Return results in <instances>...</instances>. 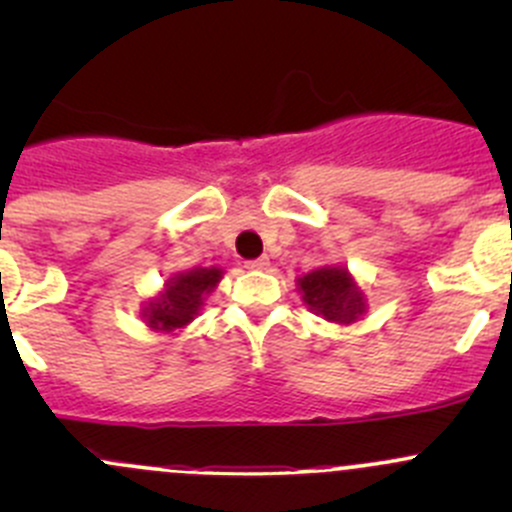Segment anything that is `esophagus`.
Segmentation results:
<instances>
[{
  "label": "esophagus",
  "instance_id": "1",
  "mask_svg": "<svg viewBox=\"0 0 512 512\" xmlns=\"http://www.w3.org/2000/svg\"><path fill=\"white\" fill-rule=\"evenodd\" d=\"M267 265H270V260H267V257H257V260H247L245 262L247 270H265Z\"/></svg>",
  "mask_w": 512,
  "mask_h": 512
}]
</instances>
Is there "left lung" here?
I'll return each mask as SVG.
<instances>
[{"label": "left lung", "instance_id": "left-lung-1", "mask_svg": "<svg viewBox=\"0 0 512 512\" xmlns=\"http://www.w3.org/2000/svg\"><path fill=\"white\" fill-rule=\"evenodd\" d=\"M302 289V299L317 314L327 317L329 322L349 324L364 312V294L342 267H322L297 282Z\"/></svg>", "mask_w": 512, "mask_h": 512}]
</instances>
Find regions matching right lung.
Returning <instances> with one entry per match:
<instances>
[{"instance_id":"right-lung-1","label":"right lung","mask_w":512,"mask_h":512,"mask_svg":"<svg viewBox=\"0 0 512 512\" xmlns=\"http://www.w3.org/2000/svg\"><path fill=\"white\" fill-rule=\"evenodd\" d=\"M223 272L218 267H198L193 272L168 280V289L146 307L148 327L173 332L193 322L205 294L218 287Z\"/></svg>"}]
</instances>
